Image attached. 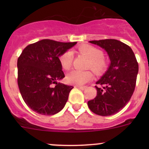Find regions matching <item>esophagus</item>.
<instances>
[{
    "label": "esophagus",
    "instance_id": "34e87169",
    "mask_svg": "<svg viewBox=\"0 0 149 149\" xmlns=\"http://www.w3.org/2000/svg\"><path fill=\"white\" fill-rule=\"evenodd\" d=\"M75 87L80 88V89H81V90H85L86 88V86H76Z\"/></svg>",
    "mask_w": 149,
    "mask_h": 149
}]
</instances>
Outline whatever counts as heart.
Instances as JSON below:
<instances>
[{
  "label": "heart",
  "mask_w": 149,
  "mask_h": 149,
  "mask_svg": "<svg viewBox=\"0 0 149 149\" xmlns=\"http://www.w3.org/2000/svg\"><path fill=\"white\" fill-rule=\"evenodd\" d=\"M81 53L86 55L90 59L89 68L96 72H100L104 70L106 66V62L103 58V52L100 49L94 47L83 45L79 48ZM73 55L72 51L67 50L60 56L59 61L62 68L68 70L72 65ZM93 74L91 71H80L78 70H72L66 76V81L70 84L81 86L92 80Z\"/></svg>",
  "instance_id": "heart-1"
}]
</instances>
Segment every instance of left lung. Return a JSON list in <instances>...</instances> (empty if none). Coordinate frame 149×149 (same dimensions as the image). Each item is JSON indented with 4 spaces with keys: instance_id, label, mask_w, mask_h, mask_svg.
Masks as SVG:
<instances>
[{
    "instance_id": "1",
    "label": "left lung",
    "mask_w": 149,
    "mask_h": 149,
    "mask_svg": "<svg viewBox=\"0 0 149 149\" xmlns=\"http://www.w3.org/2000/svg\"><path fill=\"white\" fill-rule=\"evenodd\" d=\"M104 49L111 63L95 86L97 95L88 102L91 112L109 116L120 111L130 101L136 84L139 63L131 48L113 39L89 41Z\"/></svg>"
}]
</instances>
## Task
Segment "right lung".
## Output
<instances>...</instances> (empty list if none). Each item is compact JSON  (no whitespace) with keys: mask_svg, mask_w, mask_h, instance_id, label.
<instances>
[{"mask_svg":"<svg viewBox=\"0 0 149 149\" xmlns=\"http://www.w3.org/2000/svg\"><path fill=\"white\" fill-rule=\"evenodd\" d=\"M76 43L45 39L22 51L17 61L18 86L24 101L34 112L52 115L65 105L73 87L57 82L65 77L59 57Z\"/></svg>","mask_w":149,"mask_h":149,"instance_id":"1","label":"right lung"}]
</instances>
